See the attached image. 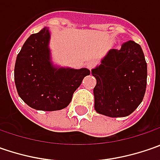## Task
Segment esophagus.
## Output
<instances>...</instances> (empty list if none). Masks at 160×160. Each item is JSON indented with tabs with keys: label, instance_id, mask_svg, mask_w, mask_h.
I'll return each instance as SVG.
<instances>
[{
	"label": "esophagus",
	"instance_id": "obj_1",
	"mask_svg": "<svg viewBox=\"0 0 160 160\" xmlns=\"http://www.w3.org/2000/svg\"><path fill=\"white\" fill-rule=\"evenodd\" d=\"M94 65H95V63L92 61V60H89L88 62H87V64H86V66H87V68H89V69H92L93 67H94Z\"/></svg>",
	"mask_w": 160,
	"mask_h": 160
}]
</instances>
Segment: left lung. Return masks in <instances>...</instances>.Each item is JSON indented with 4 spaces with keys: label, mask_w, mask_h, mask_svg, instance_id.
Here are the masks:
<instances>
[{
    "label": "left lung",
    "mask_w": 160,
    "mask_h": 160,
    "mask_svg": "<svg viewBox=\"0 0 160 160\" xmlns=\"http://www.w3.org/2000/svg\"><path fill=\"white\" fill-rule=\"evenodd\" d=\"M96 112L110 118L132 113L142 102L147 84V63L142 47L133 41L111 49L92 69Z\"/></svg>",
    "instance_id": "1"
}]
</instances>
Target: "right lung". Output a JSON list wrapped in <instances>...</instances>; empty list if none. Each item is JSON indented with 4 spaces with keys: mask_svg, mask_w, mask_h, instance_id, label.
Segmentation results:
<instances>
[{
    "mask_svg": "<svg viewBox=\"0 0 160 160\" xmlns=\"http://www.w3.org/2000/svg\"><path fill=\"white\" fill-rule=\"evenodd\" d=\"M51 32L43 28L31 34L17 56L14 79L23 102L37 110L55 111L68 106L73 93L90 70L53 64Z\"/></svg>",
    "mask_w": 160,
    "mask_h": 160,
    "instance_id": "obj_1",
    "label": "right lung"
}]
</instances>
